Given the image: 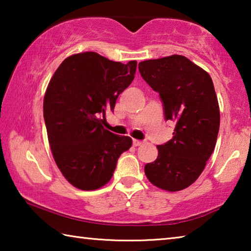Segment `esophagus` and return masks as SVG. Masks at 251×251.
<instances>
[{"label":"esophagus","mask_w":251,"mask_h":251,"mask_svg":"<svg viewBox=\"0 0 251 251\" xmlns=\"http://www.w3.org/2000/svg\"><path fill=\"white\" fill-rule=\"evenodd\" d=\"M143 143H144L143 141H138V139H133V145H134V146H136V147H137V146H141Z\"/></svg>","instance_id":"obj_1"}]
</instances>
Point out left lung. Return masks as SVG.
<instances>
[{
    "label": "left lung",
    "instance_id": "8db88e82",
    "mask_svg": "<svg viewBox=\"0 0 251 251\" xmlns=\"http://www.w3.org/2000/svg\"><path fill=\"white\" fill-rule=\"evenodd\" d=\"M142 77L159 94L166 121L175 124L171 141L158 145V157L145 165L152 185L168 192L197 180L217 141L220 114L211 77L182 55L138 64Z\"/></svg>",
    "mask_w": 251,
    "mask_h": 251
}]
</instances>
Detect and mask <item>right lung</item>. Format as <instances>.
I'll list each match as a JSON object with an SVG mask.
<instances>
[{
	"mask_svg": "<svg viewBox=\"0 0 251 251\" xmlns=\"http://www.w3.org/2000/svg\"><path fill=\"white\" fill-rule=\"evenodd\" d=\"M137 62L109 61L95 52L65 58L50 78L43 103L50 151L67 181L82 190L110 180L131 138L104 128L118 95L133 82Z\"/></svg>",
	"mask_w": 251,
	"mask_h": 251,
	"instance_id": "1",
	"label": "right lung"
}]
</instances>
